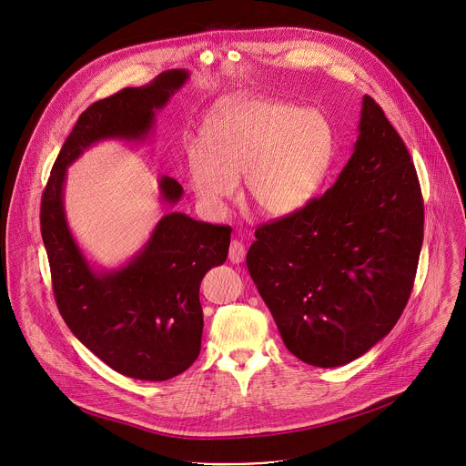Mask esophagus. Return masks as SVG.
<instances>
[{
  "label": "esophagus",
  "mask_w": 466,
  "mask_h": 466,
  "mask_svg": "<svg viewBox=\"0 0 466 466\" xmlns=\"http://www.w3.org/2000/svg\"><path fill=\"white\" fill-rule=\"evenodd\" d=\"M228 259L232 263H241L245 259V247L241 241L238 239H232L230 241V247H228Z\"/></svg>",
  "instance_id": "34e87169"
}]
</instances>
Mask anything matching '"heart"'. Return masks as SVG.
Instances as JSON below:
<instances>
[{
    "instance_id": "b5f03b06",
    "label": "heart",
    "mask_w": 466,
    "mask_h": 466,
    "mask_svg": "<svg viewBox=\"0 0 466 466\" xmlns=\"http://www.w3.org/2000/svg\"><path fill=\"white\" fill-rule=\"evenodd\" d=\"M191 144L187 177L198 203L219 210L245 177L248 203L265 216L288 218L320 191L336 155V132L315 108L252 99L219 114Z\"/></svg>"
}]
</instances>
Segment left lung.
<instances>
[{
  "instance_id": "1",
  "label": "left lung",
  "mask_w": 466,
  "mask_h": 466,
  "mask_svg": "<svg viewBox=\"0 0 466 466\" xmlns=\"http://www.w3.org/2000/svg\"><path fill=\"white\" fill-rule=\"evenodd\" d=\"M358 128L336 184L304 210L261 225L247 252L284 345L322 369L358 360L392 329L410 300L424 238L415 166L369 96Z\"/></svg>"
}]
</instances>
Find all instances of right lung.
<instances>
[{
    "label": "right lung",
    "mask_w": 466,
    "mask_h": 466,
    "mask_svg": "<svg viewBox=\"0 0 466 466\" xmlns=\"http://www.w3.org/2000/svg\"><path fill=\"white\" fill-rule=\"evenodd\" d=\"M167 70L149 85L90 105L66 138L42 193L40 228L58 311L74 336L116 372L164 381L184 372L201 352L203 308L198 288L228 256L230 227L166 214L147 243L117 269H97L77 245L64 212L68 167L101 140L144 142L155 112L187 81ZM160 198L177 205L182 186L162 175Z\"/></svg>",
    "instance_id": "add662e5"
}]
</instances>
